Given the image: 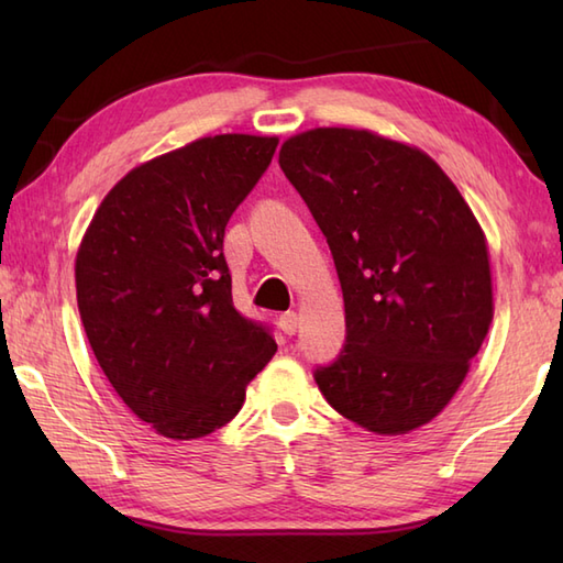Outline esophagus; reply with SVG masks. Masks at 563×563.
Returning a JSON list of instances; mask_svg holds the SVG:
<instances>
[{
	"label": "esophagus",
	"mask_w": 563,
	"mask_h": 563,
	"mask_svg": "<svg viewBox=\"0 0 563 563\" xmlns=\"http://www.w3.org/2000/svg\"><path fill=\"white\" fill-rule=\"evenodd\" d=\"M297 324H300V319H297L295 312H285V314H280V319H278V327H280V331L285 333V336H295Z\"/></svg>",
	"instance_id": "1"
}]
</instances>
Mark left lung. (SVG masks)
<instances>
[{"mask_svg":"<svg viewBox=\"0 0 563 563\" xmlns=\"http://www.w3.org/2000/svg\"><path fill=\"white\" fill-rule=\"evenodd\" d=\"M278 164L324 232L343 290L345 343L314 369L321 394L382 435L433 421L494 317L470 206L428 154L367 130H309Z\"/></svg>","mask_w":563,"mask_h":563,"instance_id":"8db88e82","label":"left lung"}]
</instances>
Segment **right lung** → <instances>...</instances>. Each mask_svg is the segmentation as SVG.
Masks as SVG:
<instances>
[{"instance_id": "right-lung-1", "label": "right lung", "mask_w": 563, "mask_h": 563, "mask_svg": "<svg viewBox=\"0 0 563 563\" xmlns=\"http://www.w3.org/2000/svg\"><path fill=\"white\" fill-rule=\"evenodd\" d=\"M278 147L214 135L121 178L81 239L77 305L93 355L128 409L159 435L230 423L278 351L266 321L236 312L224 227Z\"/></svg>"}]
</instances>
